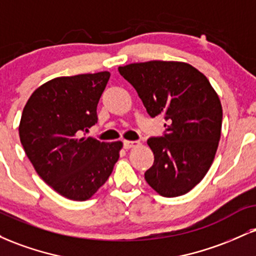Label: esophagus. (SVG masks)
<instances>
[{
    "label": "esophagus",
    "mask_w": 256,
    "mask_h": 256,
    "mask_svg": "<svg viewBox=\"0 0 256 256\" xmlns=\"http://www.w3.org/2000/svg\"><path fill=\"white\" fill-rule=\"evenodd\" d=\"M124 146L126 149H130V148H134V146H140V142L138 140H124Z\"/></svg>",
    "instance_id": "obj_1"
}]
</instances>
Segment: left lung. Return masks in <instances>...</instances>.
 <instances>
[{
    "instance_id": "8db88e82",
    "label": "left lung",
    "mask_w": 256,
    "mask_h": 256,
    "mask_svg": "<svg viewBox=\"0 0 256 256\" xmlns=\"http://www.w3.org/2000/svg\"><path fill=\"white\" fill-rule=\"evenodd\" d=\"M152 118L166 120L162 136L150 137L154 164L144 173L165 198L189 192L212 165L222 132V108L210 80L192 64L148 61L119 67Z\"/></svg>"
}]
</instances>
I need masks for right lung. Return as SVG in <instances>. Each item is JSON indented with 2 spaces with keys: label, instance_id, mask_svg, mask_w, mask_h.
Returning a JSON list of instances; mask_svg holds the SVG:
<instances>
[{
  "label": "right lung",
  "instance_id": "obj_1",
  "mask_svg": "<svg viewBox=\"0 0 256 256\" xmlns=\"http://www.w3.org/2000/svg\"><path fill=\"white\" fill-rule=\"evenodd\" d=\"M110 72L58 77L40 86L25 104L19 125L24 150L55 192L89 200L107 182L122 143L85 137L98 122V104Z\"/></svg>",
  "mask_w": 256,
  "mask_h": 256
}]
</instances>
